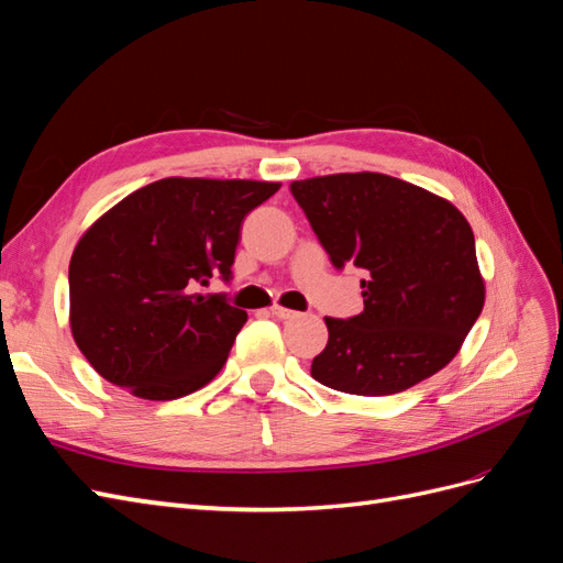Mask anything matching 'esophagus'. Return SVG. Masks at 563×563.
<instances>
[{"label":"esophagus","instance_id":"1","mask_svg":"<svg viewBox=\"0 0 563 563\" xmlns=\"http://www.w3.org/2000/svg\"><path fill=\"white\" fill-rule=\"evenodd\" d=\"M269 312L275 314L277 319H296L298 317V312L296 310H288V308H282V305H272L269 308Z\"/></svg>","mask_w":563,"mask_h":563}]
</instances>
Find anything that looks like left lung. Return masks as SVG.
I'll use <instances>...</instances> for the list:
<instances>
[{
    "instance_id": "1",
    "label": "left lung",
    "mask_w": 563,
    "mask_h": 563,
    "mask_svg": "<svg viewBox=\"0 0 563 563\" xmlns=\"http://www.w3.org/2000/svg\"><path fill=\"white\" fill-rule=\"evenodd\" d=\"M291 192L331 263L368 275L362 314L323 319L329 343L312 378L385 397L444 368L486 298L465 216L444 197L371 172L294 180Z\"/></svg>"
}]
</instances>
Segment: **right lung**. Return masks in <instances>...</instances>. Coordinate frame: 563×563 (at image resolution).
Here are the masks:
<instances>
[{
  "label": "right lung",
  "mask_w": 563,
  "mask_h": 563,
  "mask_svg": "<svg viewBox=\"0 0 563 563\" xmlns=\"http://www.w3.org/2000/svg\"><path fill=\"white\" fill-rule=\"evenodd\" d=\"M282 187L162 178L81 234L70 258V329L87 362L133 397L172 401L211 383L246 312L197 294L232 275L242 220Z\"/></svg>",
  "instance_id": "1"
}]
</instances>
